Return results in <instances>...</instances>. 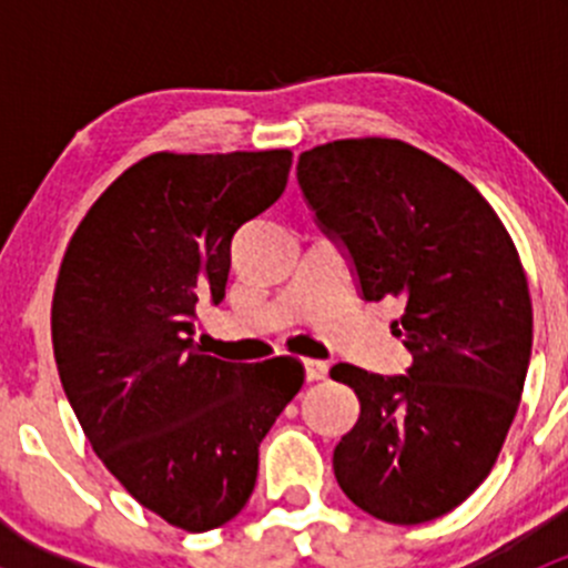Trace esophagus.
I'll use <instances>...</instances> for the list:
<instances>
[{
	"label": "esophagus",
	"mask_w": 568,
	"mask_h": 568,
	"mask_svg": "<svg viewBox=\"0 0 568 568\" xmlns=\"http://www.w3.org/2000/svg\"><path fill=\"white\" fill-rule=\"evenodd\" d=\"M302 365H305V376H307V382H318V379H324L326 376V363L324 359H302Z\"/></svg>",
	"instance_id": "34e87169"
}]
</instances>
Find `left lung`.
<instances>
[{
	"label": "left lung",
	"instance_id": "obj_1",
	"mask_svg": "<svg viewBox=\"0 0 568 568\" xmlns=\"http://www.w3.org/2000/svg\"><path fill=\"white\" fill-rule=\"evenodd\" d=\"M296 178L363 300L404 305L393 335L412 354L400 376L329 371L359 398L332 456L337 484L382 523L443 517L484 484L523 398L532 307L519 252L467 178L400 140L326 142Z\"/></svg>",
	"mask_w": 568,
	"mask_h": 568
}]
</instances>
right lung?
I'll list each match as a JSON object with an SVG mask.
<instances>
[{"mask_svg":"<svg viewBox=\"0 0 568 568\" xmlns=\"http://www.w3.org/2000/svg\"><path fill=\"white\" fill-rule=\"evenodd\" d=\"M283 151L153 153L79 222L57 277L51 343L84 437L131 497L189 532L247 506L257 448L300 393L294 357L242 365L194 343L220 305L239 227L285 192Z\"/></svg>","mask_w":568,"mask_h":568,"instance_id":"right-lung-1","label":"right lung"}]
</instances>
